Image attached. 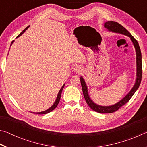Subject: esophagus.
Here are the masks:
<instances>
[{"mask_svg": "<svg viewBox=\"0 0 147 147\" xmlns=\"http://www.w3.org/2000/svg\"><path fill=\"white\" fill-rule=\"evenodd\" d=\"M74 71L76 72H80V67H76L74 68Z\"/></svg>", "mask_w": 147, "mask_h": 147, "instance_id": "esophagus-1", "label": "esophagus"}]
</instances>
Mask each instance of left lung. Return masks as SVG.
Here are the masks:
<instances>
[{"label":"left lung","mask_w":147,"mask_h":147,"mask_svg":"<svg viewBox=\"0 0 147 147\" xmlns=\"http://www.w3.org/2000/svg\"><path fill=\"white\" fill-rule=\"evenodd\" d=\"M104 27L108 30L109 31L114 32L116 33H120L122 34L125 35L130 37L131 41L134 44V47H135L136 51V62H137V78L136 80L135 85L134 86L133 88L131 89V91L129 92L127 95L125 97L123 98L121 101H119L118 103H117L114 105L109 106H99L94 103L93 101L91 100L89 98L88 93V88H87L86 84L84 80L82 77H80V82L82 85V91L84 94V96L85 98V100L86 101L88 105L90 107V108L94 110V111L100 113H113L115 111H117L118 109L123 106L124 104H126L130 100V98L132 97L134 94L137 91V89L139 88V86H140L141 82V78H142V62H141V49L139 47V43L138 41L131 36V34L127 30L118 23L115 21H109L108 22H106L104 23Z\"/></svg>","instance_id":"1"}]
</instances>
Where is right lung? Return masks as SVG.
<instances>
[{
  "label": "right lung",
  "instance_id": "right-lung-1",
  "mask_svg": "<svg viewBox=\"0 0 147 147\" xmlns=\"http://www.w3.org/2000/svg\"><path fill=\"white\" fill-rule=\"evenodd\" d=\"M30 26H27L26 28L24 30L21 32V34H20L17 37V38H18V37H19L20 36H21L22 34H23L24 32H25L26 30H27V28H28ZM13 41L11 42V43H13ZM64 86H65V84L64 85H63V86L61 87V88L60 89V90H59V93H58V96H57V98H56V102H54V104H53V106H52L51 108H50L49 109H47V110H45V111H42V112H38V113H36V114H46V113H49V112H51V111H52L53 110V109H55L56 107H57V106H58V103H59V100H60V98H61V92H62V90H63V88H64Z\"/></svg>",
  "mask_w": 147,
  "mask_h": 147
}]
</instances>
